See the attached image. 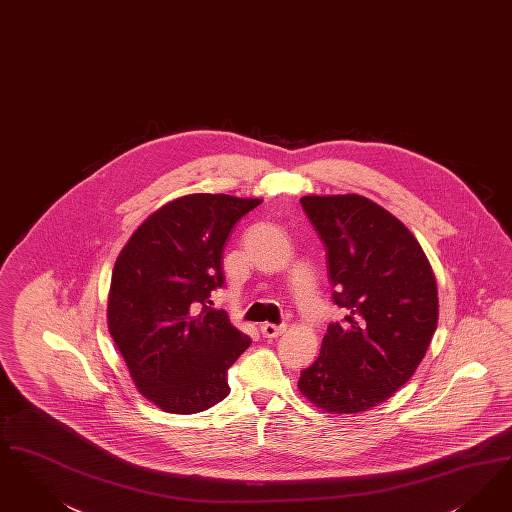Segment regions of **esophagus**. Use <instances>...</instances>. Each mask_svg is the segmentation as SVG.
<instances>
[{"label":"esophagus","mask_w":512,"mask_h":512,"mask_svg":"<svg viewBox=\"0 0 512 512\" xmlns=\"http://www.w3.org/2000/svg\"><path fill=\"white\" fill-rule=\"evenodd\" d=\"M286 326H276V324H263L261 326V333H263V337H266V339H276L278 335H282L284 331H286Z\"/></svg>","instance_id":"1"}]
</instances>
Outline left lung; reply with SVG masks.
I'll list each match as a JSON object with an SVG mask.
<instances>
[{"label":"left lung","instance_id":"8db88e82","mask_svg":"<svg viewBox=\"0 0 512 512\" xmlns=\"http://www.w3.org/2000/svg\"><path fill=\"white\" fill-rule=\"evenodd\" d=\"M301 205L326 246L333 301L347 316L329 324L297 387L328 413H360L404 387L425 358L438 324L434 272L404 223L368 198L303 196Z\"/></svg>","mask_w":512,"mask_h":512}]
</instances>
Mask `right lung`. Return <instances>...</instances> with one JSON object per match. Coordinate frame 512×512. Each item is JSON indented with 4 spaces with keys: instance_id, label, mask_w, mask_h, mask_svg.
<instances>
[{
    "instance_id": "add662e5",
    "label": "right lung",
    "mask_w": 512,
    "mask_h": 512,
    "mask_svg": "<svg viewBox=\"0 0 512 512\" xmlns=\"http://www.w3.org/2000/svg\"><path fill=\"white\" fill-rule=\"evenodd\" d=\"M263 200L188 194L139 226L112 270L108 329L137 390L169 413H198L228 396L226 371L251 339L211 291L225 284L223 247Z\"/></svg>"
}]
</instances>
